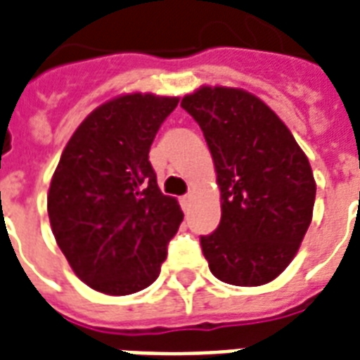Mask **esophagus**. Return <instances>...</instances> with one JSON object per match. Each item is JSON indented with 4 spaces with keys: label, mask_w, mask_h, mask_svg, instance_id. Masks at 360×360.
I'll return each mask as SVG.
<instances>
[{
    "label": "esophagus",
    "mask_w": 360,
    "mask_h": 360,
    "mask_svg": "<svg viewBox=\"0 0 360 360\" xmlns=\"http://www.w3.org/2000/svg\"><path fill=\"white\" fill-rule=\"evenodd\" d=\"M191 202H193V199H191V195H184L182 199H180V205H182L184 212H189L191 210Z\"/></svg>",
    "instance_id": "34e87169"
}]
</instances>
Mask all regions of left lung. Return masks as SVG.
<instances>
[{
    "instance_id": "8db88e82",
    "label": "left lung",
    "mask_w": 360,
    "mask_h": 360,
    "mask_svg": "<svg viewBox=\"0 0 360 360\" xmlns=\"http://www.w3.org/2000/svg\"><path fill=\"white\" fill-rule=\"evenodd\" d=\"M180 107L205 135L221 191L218 229L200 236L210 272L233 285L269 283L310 227V161L274 110L248 91L202 86Z\"/></svg>"
}]
</instances>
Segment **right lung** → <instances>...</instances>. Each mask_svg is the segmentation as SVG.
Here are the masks:
<instances>
[{"mask_svg":"<svg viewBox=\"0 0 360 360\" xmlns=\"http://www.w3.org/2000/svg\"><path fill=\"white\" fill-rule=\"evenodd\" d=\"M178 97L127 94L97 107L67 142L49 191V218L75 274L105 295L154 283L184 214L148 161Z\"/></svg>","mask_w":360,"mask_h":360,"instance_id":"add662e5","label":"right lung"}]
</instances>
